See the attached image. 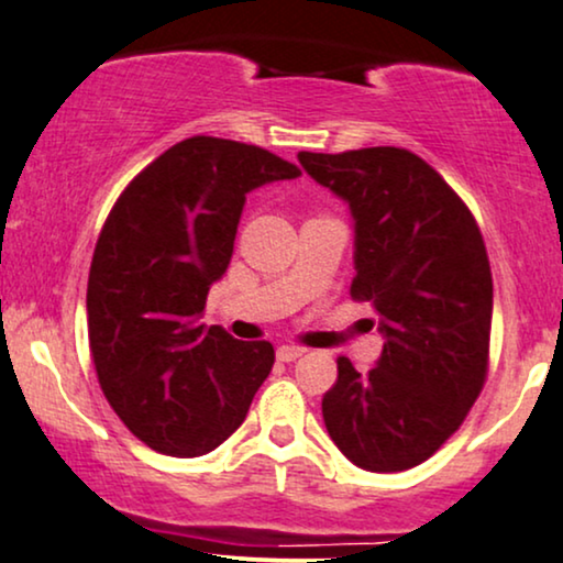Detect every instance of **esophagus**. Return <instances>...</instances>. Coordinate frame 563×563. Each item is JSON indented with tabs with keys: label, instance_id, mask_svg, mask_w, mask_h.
Returning <instances> with one entry per match:
<instances>
[{
	"label": "esophagus",
	"instance_id": "34e87169",
	"mask_svg": "<svg viewBox=\"0 0 563 563\" xmlns=\"http://www.w3.org/2000/svg\"><path fill=\"white\" fill-rule=\"evenodd\" d=\"M305 354L302 346H279L276 349V360L279 362H295Z\"/></svg>",
	"mask_w": 563,
	"mask_h": 563
}]
</instances>
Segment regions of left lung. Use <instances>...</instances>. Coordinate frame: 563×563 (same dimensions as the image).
I'll return each instance as SVG.
<instances>
[{
    "mask_svg": "<svg viewBox=\"0 0 563 563\" xmlns=\"http://www.w3.org/2000/svg\"><path fill=\"white\" fill-rule=\"evenodd\" d=\"M297 157L349 201L352 299L372 302L385 335L377 367L364 375L339 356V377L323 396L325 429L360 468L408 471L457 432L484 390L494 310L484 235L465 201L413 152Z\"/></svg>",
    "mask_w": 563,
    "mask_h": 563,
    "instance_id": "8db88e82",
    "label": "left lung"
}]
</instances>
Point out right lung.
Wrapping results in <instances>:
<instances>
[{"instance_id":"add662e5","label":"right lung","mask_w":563,"mask_h":563,"mask_svg":"<svg viewBox=\"0 0 563 563\" xmlns=\"http://www.w3.org/2000/svg\"><path fill=\"white\" fill-rule=\"evenodd\" d=\"M299 173L255 144L191 136L115 199L92 253L87 333L100 390L155 452L219 448L272 372L268 341H238L199 318L230 266L245 194Z\"/></svg>"}]
</instances>
